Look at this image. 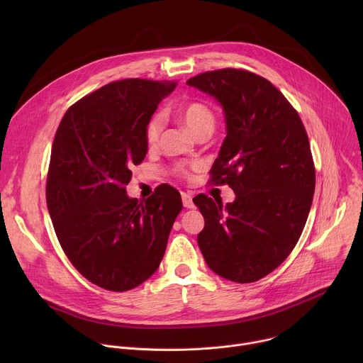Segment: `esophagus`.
<instances>
[{
    "instance_id": "obj_1",
    "label": "esophagus",
    "mask_w": 363,
    "mask_h": 363,
    "mask_svg": "<svg viewBox=\"0 0 363 363\" xmlns=\"http://www.w3.org/2000/svg\"><path fill=\"white\" fill-rule=\"evenodd\" d=\"M182 203L185 208H194V201H192V195L188 192H182Z\"/></svg>"
}]
</instances>
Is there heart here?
Instances as JSON below:
<instances>
[{
    "mask_svg": "<svg viewBox=\"0 0 363 363\" xmlns=\"http://www.w3.org/2000/svg\"><path fill=\"white\" fill-rule=\"evenodd\" d=\"M177 115L179 121L189 129L192 135H198L201 132H213L216 125V115L214 112L202 101H188L182 105ZM162 130V118L160 115H155L146 125L145 138L147 145H153L158 140L160 133ZM182 174H186L182 171Z\"/></svg>",
    "mask_w": 363,
    "mask_h": 363,
    "instance_id": "heart-1",
    "label": "heart"
}]
</instances>
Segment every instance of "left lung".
<instances>
[{"label": "left lung", "instance_id": "left-lung-1", "mask_svg": "<svg viewBox=\"0 0 363 363\" xmlns=\"http://www.w3.org/2000/svg\"><path fill=\"white\" fill-rule=\"evenodd\" d=\"M186 84L223 106L227 136L210 174L235 194L225 206L194 198L205 220L198 245L218 276L257 281L286 260L312 206L316 174L306 129L283 93L251 72H206Z\"/></svg>", "mask_w": 363, "mask_h": 363}]
</instances>
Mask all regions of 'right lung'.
I'll list each match as a JSON object with an SVG mask.
<instances>
[{"label":"right lung","instance_id":"right-lung-1","mask_svg":"<svg viewBox=\"0 0 363 363\" xmlns=\"http://www.w3.org/2000/svg\"><path fill=\"white\" fill-rule=\"evenodd\" d=\"M177 82L125 79L84 96L56 132L45 199L59 242L93 284L126 291L158 270L181 194L168 184L129 198L132 167L147 152L146 125Z\"/></svg>","mask_w":363,"mask_h":363}]
</instances>
